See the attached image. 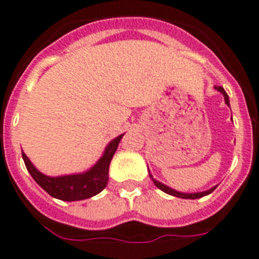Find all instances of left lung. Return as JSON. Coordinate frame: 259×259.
<instances>
[{
	"label": "left lung",
	"mask_w": 259,
	"mask_h": 259,
	"mask_svg": "<svg viewBox=\"0 0 259 259\" xmlns=\"http://www.w3.org/2000/svg\"><path fill=\"white\" fill-rule=\"evenodd\" d=\"M215 90H218L219 93H222L223 97H225V102H226L229 107H230V102H229V96L226 94V91L223 90V87H221V85H215ZM150 178H151L152 182H154V185L157 186L159 190H162L163 193H166V194L174 195V197H179V198H189V200H195V198H201V197H204V195L211 194L212 191L217 189V186H215V187H212V189H209V190L201 191V193H180V191L174 190V189H170V187H168V186H165L163 183H161V182L155 180L154 178H152L151 175H150Z\"/></svg>",
	"instance_id": "8db88e82"
}]
</instances>
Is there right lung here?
I'll return each instance as SVG.
<instances>
[{"instance_id": "right-lung-1", "label": "right lung", "mask_w": 259, "mask_h": 259, "mask_svg": "<svg viewBox=\"0 0 259 259\" xmlns=\"http://www.w3.org/2000/svg\"><path fill=\"white\" fill-rule=\"evenodd\" d=\"M122 137L123 135L113 139L108 144L102 157L97 161L96 165L83 174L51 178V176H47V175L41 174L40 170H37L34 165L30 162V159L26 157L25 152H22V158L25 161L26 168L31 175V178L36 180L37 185L47 191L51 197L62 201L85 200V198H90L93 195L101 193L108 185L109 163H111V159H112Z\"/></svg>"}]
</instances>
